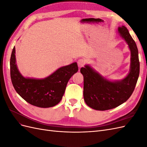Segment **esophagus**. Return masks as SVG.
<instances>
[{"label": "esophagus", "mask_w": 147, "mask_h": 147, "mask_svg": "<svg viewBox=\"0 0 147 147\" xmlns=\"http://www.w3.org/2000/svg\"><path fill=\"white\" fill-rule=\"evenodd\" d=\"M85 63H86V61L84 60V59H79V60L78 61V62H77L78 65V67H79L80 68H81V67H83L84 65V64H85Z\"/></svg>", "instance_id": "obj_1"}]
</instances>
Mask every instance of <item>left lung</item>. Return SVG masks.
Returning <instances> with one entry per match:
<instances>
[{
  "label": "left lung",
  "mask_w": 147,
  "mask_h": 147,
  "mask_svg": "<svg viewBox=\"0 0 147 147\" xmlns=\"http://www.w3.org/2000/svg\"><path fill=\"white\" fill-rule=\"evenodd\" d=\"M118 30L131 51V69L127 76L122 80L111 82L90 65H86L80 69L84 78V100L94 110L112 109L125 102L132 95L139 76V52L136 42L125 26L119 27Z\"/></svg>",
  "instance_id": "left-lung-1"
}]
</instances>
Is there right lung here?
Segmentation results:
<instances>
[{
    "mask_svg": "<svg viewBox=\"0 0 147 147\" xmlns=\"http://www.w3.org/2000/svg\"><path fill=\"white\" fill-rule=\"evenodd\" d=\"M10 64L11 82L18 94L30 104L41 108L51 107L59 103L69 79L78 70L77 63H74L62 67L45 78H24L17 68L15 47Z\"/></svg>",
    "mask_w": 147,
    "mask_h": 147,
    "instance_id": "1",
    "label": "right lung"
}]
</instances>
